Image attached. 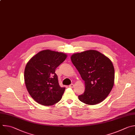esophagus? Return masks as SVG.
Returning <instances> with one entry per match:
<instances>
[{
	"instance_id": "esophagus-1",
	"label": "esophagus",
	"mask_w": 135,
	"mask_h": 135,
	"mask_svg": "<svg viewBox=\"0 0 135 135\" xmlns=\"http://www.w3.org/2000/svg\"><path fill=\"white\" fill-rule=\"evenodd\" d=\"M74 87V84H70V85H69V87L72 88V87Z\"/></svg>"
}]
</instances>
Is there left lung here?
I'll list each match as a JSON object with an SVG mask.
<instances>
[{
  "instance_id": "1",
  "label": "left lung",
  "mask_w": 135,
  "mask_h": 135,
  "mask_svg": "<svg viewBox=\"0 0 135 135\" xmlns=\"http://www.w3.org/2000/svg\"><path fill=\"white\" fill-rule=\"evenodd\" d=\"M70 59L84 80V93L79 100L88 105H95L104 100L114 83V68L111 60L95 50L73 54Z\"/></svg>"
}]
</instances>
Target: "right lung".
<instances>
[{
	"instance_id": "1",
	"label": "right lung",
	"mask_w": 135,
	"mask_h": 135,
	"mask_svg": "<svg viewBox=\"0 0 135 135\" xmlns=\"http://www.w3.org/2000/svg\"><path fill=\"white\" fill-rule=\"evenodd\" d=\"M67 57L63 52L44 50L27 62L24 70L25 86L38 104L50 106L61 99L65 88L60 86L55 70Z\"/></svg>"
}]
</instances>
